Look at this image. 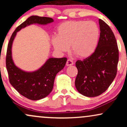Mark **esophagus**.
Returning a JSON list of instances; mask_svg holds the SVG:
<instances>
[{"label": "esophagus", "mask_w": 127, "mask_h": 127, "mask_svg": "<svg viewBox=\"0 0 127 127\" xmlns=\"http://www.w3.org/2000/svg\"><path fill=\"white\" fill-rule=\"evenodd\" d=\"M73 64V62L72 60H71L70 59H68L67 60L66 62V65L67 66H70V65H72Z\"/></svg>", "instance_id": "34e87169"}]
</instances>
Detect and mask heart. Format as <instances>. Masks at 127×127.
<instances>
[{
	"instance_id": "obj_1",
	"label": "heart",
	"mask_w": 127,
	"mask_h": 127,
	"mask_svg": "<svg viewBox=\"0 0 127 127\" xmlns=\"http://www.w3.org/2000/svg\"><path fill=\"white\" fill-rule=\"evenodd\" d=\"M100 36V29L96 23L85 20L64 22L57 28V35L53 36L52 43L60 52L68 49L81 59L88 57L94 52Z\"/></svg>"
}]
</instances>
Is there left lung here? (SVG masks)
<instances>
[{"mask_svg": "<svg viewBox=\"0 0 127 127\" xmlns=\"http://www.w3.org/2000/svg\"><path fill=\"white\" fill-rule=\"evenodd\" d=\"M100 37L95 51L83 61L78 60L75 87L86 97L100 95L109 88L115 78L119 60V50L113 32L99 19Z\"/></svg>", "mask_w": 127, "mask_h": 127, "instance_id": "1", "label": "left lung"}]
</instances>
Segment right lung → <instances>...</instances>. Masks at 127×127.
<instances>
[{
  "label": "right lung",
  "instance_id": "right-lung-1",
  "mask_svg": "<svg viewBox=\"0 0 127 127\" xmlns=\"http://www.w3.org/2000/svg\"><path fill=\"white\" fill-rule=\"evenodd\" d=\"M54 21L49 17L33 15L17 27L10 38L7 48L6 66L10 84L17 91L26 98L38 100L48 95L53 88L57 74L65 66V57L49 58L46 63L36 71L27 72L17 67L12 58V45L17 33L21 29L33 24H49Z\"/></svg>",
  "mask_w": 127,
  "mask_h": 127
}]
</instances>
